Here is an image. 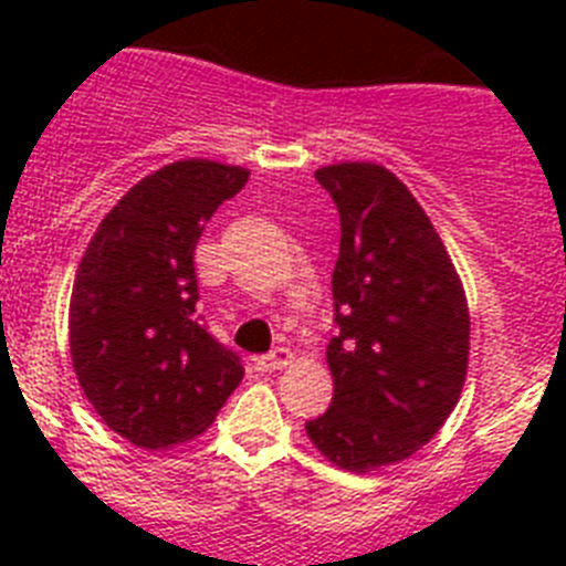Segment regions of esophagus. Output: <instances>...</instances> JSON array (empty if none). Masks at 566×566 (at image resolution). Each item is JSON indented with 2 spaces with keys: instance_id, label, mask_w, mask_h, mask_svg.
I'll return each instance as SVG.
<instances>
[{
  "instance_id": "1",
  "label": "esophagus",
  "mask_w": 566,
  "mask_h": 566,
  "mask_svg": "<svg viewBox=\"0 0 566 566\" xmlns=\"http://www.w3.org/2000/svg\"><path fill=\"white\" fill-rule=\"evenodd\" d=\"M289 363H292V352H289V348H274V352L258 357L260 371H280V368H286Z\"/></svg>"
}]
</instances>
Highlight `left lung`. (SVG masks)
Returning a JSON list of instances; mask_svg holds the SVG:
<instances>
[{"mask_svg": "<svg viewBox=\"0 0 566 566\" xmlns=\"http://www.w3.org/2000/svg\"><path fill=\"white\" fill-rule=\"evenodd\" d=\"M339 212L326 348L332 408L306 433L352 473L413 457L457 408L468 374L470 317L451 254L431 218L379 164L314 172Z\"/></svg>", "mask_w": 566, "mask_h": 566, "instance_id": "left-lung-1", "label": "left lung"}]
</instances>
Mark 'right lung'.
Segmentation results:
<instances>
[{
    "label": "right lung",
    "instance_id": "obj_1",
    "mask_svg": "<svg viewBox=\"0 0 566 566\" xmlns=\"http://www.w3.org/2000/svg\"><path fill=\"white\" fill-rule=\"evenodd\" d=\"M249 169L175 161L115 203L78 263L70 354L84 397L144 451L187 442L214 422L243 379L240 357L201 323L195 247Z\"/></svg>",
    "mask_w": 566,
    "mask_h": 566
}]
</instances>
